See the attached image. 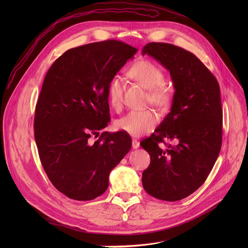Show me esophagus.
Masks as SVG:
<instances>
[{"mask_svg": "<svg viewBox=\"0 0 248 248\" xmlns=\"http://www.w3.org/2000/svg\"><path fill=\"white\" fill-rule=\"evenodd\" d=\"M132 147L134 150H137L140 147V142L137 140H132Z\"/></svg>", "mask_w": 248, "mask_h": 248, "instance_id": "34e87169", "label": "esophagus"}]
</instances>
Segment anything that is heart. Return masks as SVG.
<instances>
[{"label": "heart", "instance_id": "obj_1", "mask_svg": "<svg viewBox=\"0 0 248 248\" xmlns=\"http://www.w3.org/2000/svg\"><path fill=\"white\" fill-rule=\"evenodd\" d=\"M136 81L149 89L150 101L155 107L166 109L172 101V89L165 83L164 71L155 63L140 60L134 63L128 70ZM124 79L113 76L108 85V98L114 109L123 106ZM158 124V116L152 109H132L116 122V127L133 137H141L149 134Z\"/></svg>", "mask_w": 248, "mask_h": 248}]
</instances>
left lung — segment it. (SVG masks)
<instances>
[{"instance_id":"1","label":"left lung","mask_w":248,"mask_h":248,"mask_svg":"<svg viewBox=\"0 0 248 248\" xmlns=\"http://www.w3.org/2000/svg\"><path fill=\"white\" fill-rule=\"evenodd\" d=\"M169 70L175 93L171 110L140 146L151 157L144 189L164 201L184 199L210 174L222 144V107L215 76L191 52L152 42L141 50ZM165 139L174 144L162 147Z\"/></svg>"}]
</instances>
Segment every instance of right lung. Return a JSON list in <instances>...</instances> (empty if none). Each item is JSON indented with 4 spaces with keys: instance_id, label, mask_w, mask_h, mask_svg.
<instances>
[{
    "instance_id": "add662e5",
    "label": "right lung",
    "mask_w": 248,
    "mask_h": 248,
    "mask_svg": "<svg viewBox=\"0 0 248 248\" xmlns=\"http://www.w3.org/2000/svg\"><path fill=\"white\" fill-rule=\"evenodd\" d=\"M137 49L107 40L67 50L48 70L39 95L34 135L39 157L54 187L78 201L107 191L108 177L132 148L127 134L102 133L110 121L109 80Z\"/></svg>"
}]
</instances>
